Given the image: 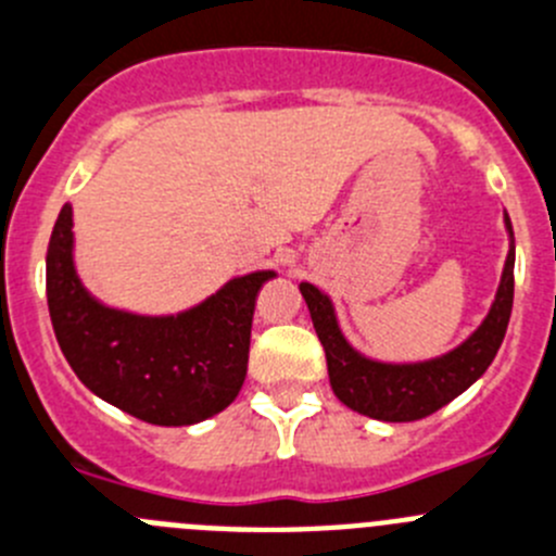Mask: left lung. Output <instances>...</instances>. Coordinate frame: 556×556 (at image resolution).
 <instances>
[{"mask_svg": "<svg viewBox=\"0 0 556 556\" xmlns=\"http://www.w3.org/2000/svg\"><path fill=\"white\" fill-rule=\"evenodd\" d=\"M507 256L502 267L500 287L494 303L478 327L458 346L426 357V361H377L361 349H354L338 325L336 305L330 294L314 283H300V294L311 311V321L327 354L332 393L341 404L361 415L384 422H412L433 415L456 395L472 388L502 346L513 308V264H516V242L513 226L505 213Z\"/></svg>", "mask_w": 556, "mask_h": 556, "instance_id": "left-lung-1", "label": "left lung"}]
</instances>
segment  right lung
<instances>
[{
    "label": "right lung",
    "mask_w": 556,
    "mask_h": 556,
    "mask_svg": "<svg viewBox=\"0 0 556 556\" xmlns=\"http://www.w3.org/2000/svg\"><path fill=\"white\" fill-rule=\"evenodd\" d=\"M73 251V207L65 204L46 253L49 314L65 361L98 399L152 426H193L237 399L253 303L275 269L235 275L202 303L150 316L94 298Z\"/></svg>",
    "instance_id": "add662e5"
}]
</instances>
